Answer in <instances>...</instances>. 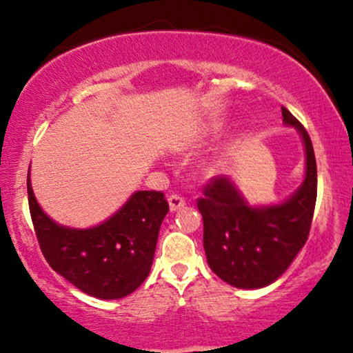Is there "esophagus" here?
Segmentation results:
<instances>
[{"mask_svg":"<svg viewBox=\"0 0 353 353\" xmlns=\"http://www.w3.org/2000/svg\"><path fill=\"white\" fill-rule=\"evenodd\" d=\"M168 201H169V208H171V211L181 210L182 206L185 205V200H184V196H181V195H177V194H172V195H169Z\"/></svg>","mask_w":353,"mask_h":353,"instance_id":"obj_1","label":"esophagus"}]
</instances>
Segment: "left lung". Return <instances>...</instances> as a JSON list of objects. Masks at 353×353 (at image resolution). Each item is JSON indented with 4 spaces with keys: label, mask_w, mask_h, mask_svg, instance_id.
Segmentation results:
<instances>
[{
    "label": "left lung",
    "mask_w": 353,
    "mask_h": 353,
    "mask_svg": "<svg viewBox=\"0 0 353 353\" xmlns=\"http://www.w3.org/2000/svg\"><path fill=\"white\" fill-rule=\"evenodd\" d=\"M284 122L302 134L307 177L284 203L252 208L232 182L214 176L196 200L203 218V247L211 271L239 289H260L288 270L307 242L316 203V159L310 135L283 106Z\"/></svg>",
    "instance_id": "obj_1"
}]
</instances>
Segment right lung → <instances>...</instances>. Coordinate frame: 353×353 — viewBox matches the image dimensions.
Segmentation results:
<instances>
[{"mask_svg":"<svg viewBox=\"0 0 353 353\" xmlns=\"http://www.w3.org/2000/svg\"><path fill=\"white\" fill-rule=\"evenodd\" d=\"M30 218L45 260L92 297L122 299L148 278L159 225L169 205L163 192L139 190L105 223L69 229L43 213L27 177Z\"/></svg>","mask_w":353,"mask_h":353,"instance_id":"obj_1","label":"right lung"}]
</instances>
